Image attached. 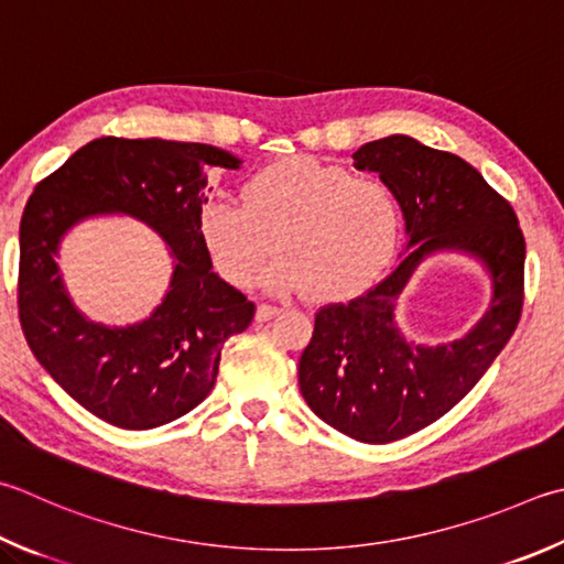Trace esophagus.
Returning a JSON list of instances; mask_svg holds the SVG:
<instances>
[{
  "mask_svg": "<svg viewBox=\"0 0 564 564\" xmlns=\"http://www.w3.org/2000/svg\"><path fill=\"white\" fill-rule=\"evenodd\" d=\"M281 313V308H275V305H265V303H261L259 308H256V321L259 323H265V321H271V317H275Z\"/></svg>",
  "mask_w": 564,
  "mask_h": 564,
  "instance_id": "1",
  "label": "esophagus"
}]
</instances>
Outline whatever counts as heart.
Segmentation results:
<instances>
[{
    "instance_id": "b5f03b06",
    "label": "heart",
    "mask_w": 564,
    "mask_h": 564,
    "mask_svg": "<svg viewBox=\"0 0 564 564\" xmlns=\"http://www.w3.org/2000/svg\"><path fill=\"white\" fill-rule=\"evenodd\" d=\"M239 202L212 199L197 212L202 247L234 289L251 285L275 249L265 289L350 301L380 281L402 239V204L389 184L305 155L251 172Z\"/></svg>"
}]
</instances>
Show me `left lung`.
Here are the masks:
<instances>
[{
	"instance_id": "1",
	"label": "left lung",
	"mask_w": 564,
	"mask_h": 564,
	"mask_svg": "<svg viewBox=\"0 0 564 564\" xmlns=\"http://www.w3.org/2000/svg\"><path fill=\"white\" fill-rule=\"evenodd\" d=\"M394 189L406 224V253L382 283L350 303L315 313L299 362L313 412L362 444H389L454 409L503 350L523 311L525 239L510 204L466 160L409 135L367 142L352 155ZM466 252L491 275L495 299L464 337L419 346L398 330V293L429 254Z\"/></svg>"
}]
</instances>
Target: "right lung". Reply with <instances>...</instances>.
<instances>
[{
	"mask_svg": "<svg viewBox=\"0 0 564 564\" xmlns=\"http://www.w3.org/2000/svg\"><path fill=\"white\" fill-rule=\"evenodd\" d=\"M239 165L202 142L98 138L29 197L19 227V321L41 367L104 422L140 432L187 414L217 382L224 343L251 325L256 305L212 271L197 234L207 167ZM100 213L148 223L176 259L166 299L126 328L80 314L55 263L59 239Z\"/></svg>",
	"mask_w": 564,
	"mask_h": 564,
	"instance_id": "obj_1",
	"label": "right lung"
}]
</instances>
